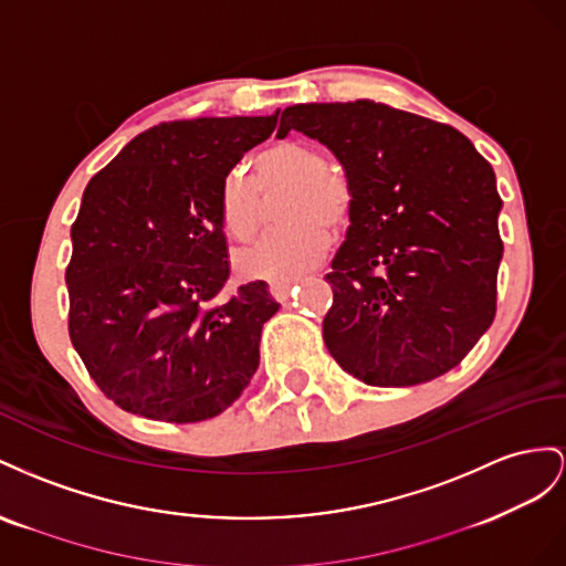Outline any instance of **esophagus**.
Segmentation results:
<instances>
[{
    "label": "esophagus",
    "instance_id": "34e87169",
    "mask_svg": "<svg viewBox=\"0 0 566 566\" xmlns=\"http://www.w3.org/2000/svg\"><path fill=\"white\" fill-rule=\"evenodd\" d=\"M292 280H282V282H272L270 286H268V292H270V296L274 298V301H286L289 298V289H292Z\"/></svg>",
    "mask_w": 566,
    "mask_h": 566
}]
</instances>
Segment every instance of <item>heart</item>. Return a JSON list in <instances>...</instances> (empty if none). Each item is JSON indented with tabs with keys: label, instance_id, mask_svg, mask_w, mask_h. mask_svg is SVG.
I'll return each mask as SVG.
<instances>
[{
	"label": "heart",
	"instance_id": "1",
	"mask_svg": "<svg viewBox=\"0 0 566 566\" xmlns=\"http://www.w3.org/2000/svg\"><path fill=\"white\" fill-rule=\"evenodd\" d=\"M286 187L280 220L286 222L234 255V268L247 280L282 282L311 270L332 244V231L350 218L353 189L344 170L325 164L308 142L284 139L270 144L253 160V182L244 172L224 177L218 197L222 230L244 241L258 230V192Z\"/></svg>",
	"mask_w": 566,
	"mask_h": 566
}]
</instances>
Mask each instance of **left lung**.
<instances>
[{"label": "left lung", "instance_id": "8db88e82", "mask_svg": "<svg viewBox=\"0 0 566 566\" xmlns=\"http://www.w3.org/2000/svg\"><path fill=\"white\" fill-rule=\"evenodd\" d=\"M289 130L334 151L353 189L325 274L332 358L369 386L446 375L495 317L503 201L491 164L455 127L369 99L289 106L277 137Z\"/></svg>", "mask_w": 566, "mask_h": 566}]
</instances>
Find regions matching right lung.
Wrapping results in <instances>:
<instances>
[{"label": "right lung", "instance_id": "add662e5", "mask_svg": "<svg viewBox=\"0 0 566 566\" xmlns=\"http://www.w3.org/2000/svg\"><path fill=\"white\" fill-rule=\"evenodd\" d=\"M277 127L274 116L149 127L96 172L71 228L69 334L118 408L172 424L228 410L258 369L280 303L265 282L230 298L218 197L224 177Z\"/></svg>", "mask_w": 566, "mask_h": 566}]
</instances>
